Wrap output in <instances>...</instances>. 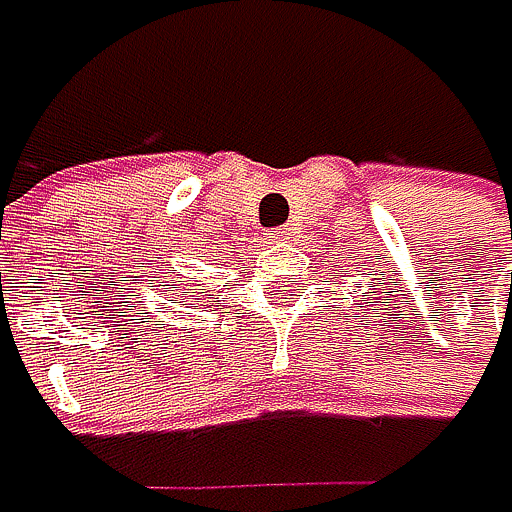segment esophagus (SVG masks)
Wrapping results in <instances>:
<instances>
[{
  "mask_svg": "<svg viewBox=\"0 0 512 512\" xmlns=\"http://www.w3.org/2000/svg\"><path fill=\"white\" fill-rule=\"evenodd\" d=\"M267 239H270V242H288V239H294V227H291V224L273 227V230L267 233Z\"/></svg>",
  "mask_w": 512,
  "mask_h": 512,
  "instance_id": "obj_1",
  "label": "esophagus"
}]
</instances>
